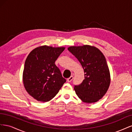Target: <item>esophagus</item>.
<instances>
[{
    "mask_svg": "<svg viewBox=\"0 0 132 132\" xmlns=\"http://www.w3.org/2000/svg\"><path fill=\"white\" fill-rule=\"evenodd\" d=\"M73 79V76H70V78H68V79H67V81L68 82H71V80H72Z\"/></svg>",
    "mask_w": 132,
    "mask_h": 132,
    "instance_id": "obj_1",
    "label": "esophagus"
}]
</instances>
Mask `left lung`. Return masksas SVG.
Returning <instances> with one entry per match:
<instances>
[{
  "instance_id": "8db88e82",
  "label": "left lung",
  "mask_w": 132,
  "mask_h": 132,
  "mask_svg": "<svg viewBox=\"0 0 132 132\" xmlns=\"http://www.w3.org/2000/svg\"><path fill=\"white\" fill-rule=\"evenodd\" d=\"M68 50L78 59L85 73V79L74 86L76 94L84 102L98 101L106 93L111 81L104 55L97 48L89 45L71 46Z\"/></svg>"
}]
</instances>
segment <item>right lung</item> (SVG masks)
Wrapping results in <instances>:
<instances>
[{"label": "right lung", "instance_id": "add662e5", "mask_svg": "<svg viewBox=\"0 0 132 132\" xmlns=\"http://www.w3.org/2000/svg\"><path fill=\"white\" fill-rule=\"evenodd\" d=\"M65 47L42 46L32 51L25 61L23 83L27 92L38 101L47 102L57 94L66 80L55 62Z\"/></svg>", "mask_w": 132, "mask_h": 132}]
</instances>
